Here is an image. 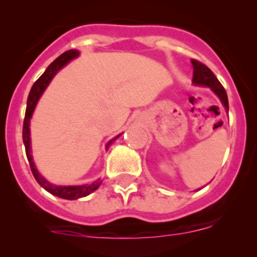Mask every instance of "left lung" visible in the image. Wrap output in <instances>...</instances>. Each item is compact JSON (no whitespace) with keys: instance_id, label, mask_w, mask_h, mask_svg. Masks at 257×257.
I'll return each mask as SVG.
<instances>
[{"instance_id":"left-lung-1","label":"left lung","mask_w":257,"mask_h":257,"mask_svg":"<svg viewBox=\"0 0 257 257\" xmlns=\"http://www.w3.org/2000/svg\"><path fill=\"white\" fill-rule=\"evenodd\" d=\"M191 63H193L194 68V84L206 85V87L211 88L212 92L220 98V100H221V103L224 104V107L226 108V110L229 112V100H227L226 90L222 87L221 83L219 82V79L215 77V74L212 73L211 69H210L209 67H206L204 63H201V62L196 61V59H193Z\"/></svg>"}]
</instances>
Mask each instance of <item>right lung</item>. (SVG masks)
Returning a JSON list of instances; mask_svg holds the SVG:
<instances>
[{"label":"right lung","instance_id":"right-lung-1","mask_svg":"<svg viewBox=\"0 0 257 257\" xmlns=\"http://www.w3.org/2000/svg\"><path fill=\"white\" fill-rule=\"evenodd\" d=\"M79 54L78 51L76 49H69V51L62 53L58 58L54 59L51 64L48 66V68L46 69L45 73L40 77L35 82V84L32 85V89H31L30 95H28L27 99V108H26V114H25V120H23V131H22V137H23V144L26 148V155H27V159L30 162L31 170H32V174L35 177L37 183L42 186L43 189L49 191L53 195L58 196V198L67 199V200H76V199L83 198V196L89 195L90 193H93L94 190H97L99 188V185L102 184L100 180H95L93 183L87 184V185H78V186H57L53 184L48 183L40 173L37 172L35 167V163L32 160V155H31V139H30V119L32 116L33 110H35L36 104H37L38 99H40L41 94L43 93V90L46 89V87L48 85V83L51 82V79L53 78L54 74L59 71L63 66H66L71 59L76 58ZM120 136V134H119ZM118 136V137H119ZM118 137L112 139L109 143L107 144V148L115 141Z\"/></svg>","mask_w":257,"mask_h":257}]
</instances>
